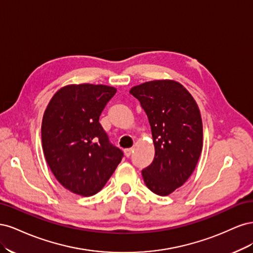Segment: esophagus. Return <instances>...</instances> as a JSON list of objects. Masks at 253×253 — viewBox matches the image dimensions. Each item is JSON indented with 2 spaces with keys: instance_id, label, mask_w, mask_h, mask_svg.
<instances>
[{
  "instance_id": "obj_1",
  "label": "esophagus",
  "mask_w": 253,
  "mask_h": 253,
  "mask_svg": "<svg viewBox=\"0 0 253 253\" xmlns=\"http://www.w3.org/2000/svg\"><path fill=\"white\" fill-rule=\"evenodd\" d=\"M132 153H133V149H126V150H125V155H126V157L131 156Z\"/></svg>"
}]
</instances>
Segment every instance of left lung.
Instances as JSON below:
<instances>
[{"label": "left lung", "instance_id": "obj_1", "mask_svg": "<svg viewBox=\"0 0 253 253\" xmlns=\"http://www.w3.org/2000/svg\"><path fill=\"white\" fill-rule=\"evenodd\" d=\"M147 114L155 148L141 174L153 193L167 196L192 175L203 150V121L194 98L174 80H153L129 89Z\"/></svg>", "mask_w": 253, "mask_h": 253}]
</instances>
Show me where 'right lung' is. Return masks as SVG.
Instances as JSON below:
<instances>
[{
  "label": "right lung",
  "instance_id": "1",
  "mask_svg": "<svg viewBox=\"0 0 253 253\" xmlns=\"http://www.w3.org/2000/svg\"><path fill=\"white\" fill-rule=\"evenodd\" d=\"M116 91L103 84H70L52 96L44 112L45 159L57 180L75 194L98 193L124 157L99 124Z\"/></svg>",
  "mask_w": 253,
  "mask_h": 253
}]
</instances>
